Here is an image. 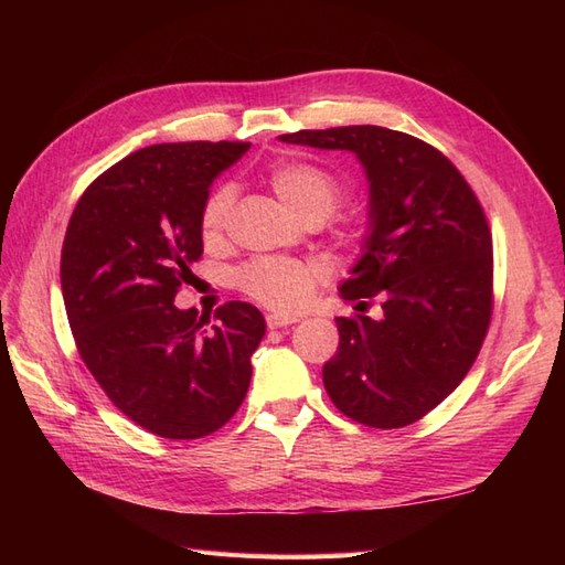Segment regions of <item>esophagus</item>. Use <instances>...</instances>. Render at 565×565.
<instances>
[{
  "label": "esophagus",
  "instance_id": "obj_1",
  "mask_svg": "<svg viewBox=\"0 0 565 565\" xmlns=\"http://www.w3.org/2000/svg\"><path fill=\"white\" fill-rule=\"evenodd\" d=\"M291 322H298V316H291V313H269L267 316V328H271V330L286 328V326H291Z\"/></svg>",
  "mask_w": 565,
  "mask_h": 565
}]
</instances>
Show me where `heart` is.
<instances>
[{
    "instance_id": "obj_1",
    "label": "heart",
    "mask_w": 565,
    "mask_h": 565,
    "mask_svg": "<svg viewBox=\"0 0 565 565\" xmlns=\"http://www.w3.org/2000/svg\"><path fill=\"white\" fill-rule=\"evenodd\" d=\"M269 186L286 209L296 213L298 218L322 221L332 213L334 203L340 199V182L326 167L306 160H286L274 164L269 170ZM233 189L218 186L203 203L201 211V235L206 239L221 237L225 223L233 211ZM359 223L356 215L347 221L350 233ZM322 279L320 267L301 259L267 257L255 259L239 271V289L255 301L276 308V310H296L303 306L310 294Z\"/></svg>"
}]
</instances>
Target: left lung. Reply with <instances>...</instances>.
<instances>
[{
	"label": "left lung",
	"instance_id": "left-lung-1",
	"mask_svg": "<svg viewBox=\"0 0 565 565\" xmlns=\"http://www.w3.org/2000/svg\"><path fill=\"white\" fill-rule=\"evenodd\" d=\"M281 142L350 150L369 179L364 255L344 301L381 296L383 316L334 318L322 383L340 413L379 429L417 423L473 366L493 316V237L473 189L444 154L401 130H298Z\"/></svg>",
	"mask_w": 565,
	"mask_h": 565
}]
</instances>
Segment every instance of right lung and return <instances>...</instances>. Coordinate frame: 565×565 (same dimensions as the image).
Returning <instances> with one entry per match:
<instances>
[{
	"mask_svg": "<svg viewBox=\"0 0 565 565\" xmlns=\"http://www.w3.org/2000/svg\"><path fill=\"white\" fill-rule=\"evenodd\" d=\"M249 142H162L109 167L67 223L60 284L77 352L126 417L164 439H199L235 415L264 338L255 306L215 308L213 326L174 296L203 252L213 179Z\"/></svg>",
	"mask_w": 565,
	"mask_h": 565,
	"instance_id": "1",
	"label": "right lung"
}]
</instances>
